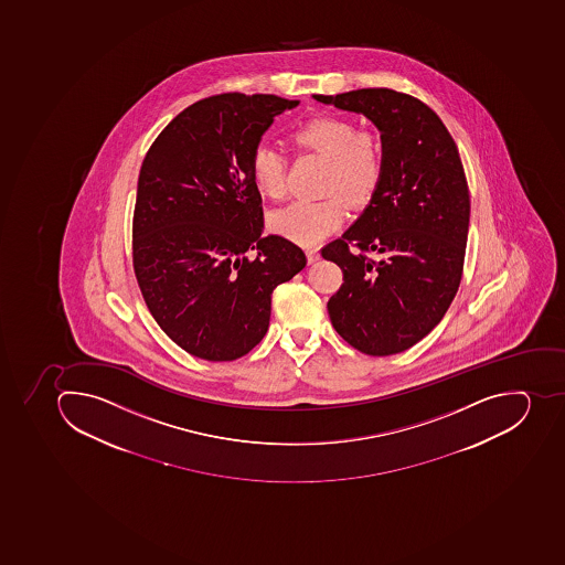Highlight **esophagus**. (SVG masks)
<instances>
[{
	"instance_id": "obj_1",
	"label": "esophagus",
	"mask_w": 565,
	"mask_h": 565,
	"mask_svg": "<svg viewBox=\"0 0 565 565\" xmlns=\"http://www.w3.org/2000/svg\"><path fill=\"white\" fill-rule=\"evenodd\" d=\"M319 257V249H316V247H310V249H307V260L308 264H313V262H318Z\"/></svg>"
}]
</instances>
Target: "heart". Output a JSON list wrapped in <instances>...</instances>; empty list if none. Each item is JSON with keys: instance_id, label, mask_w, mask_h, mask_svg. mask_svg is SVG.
Listing matches in <instances>:
<instances>
[{"instance_id": "heart-1", "label": "heart", "mask_w": 565, "mask_h": 565, "mask_svg": "<svg viewBox=\"0 0 565 565\" xmlns=\"http://www.w3.org/2000/svg\"><path fill=\"white\" fill-rule=\"evenodd\" d=\"M298 150L327 157L324 200H298L269 215L273 232L301 246H316L345 220V202L362 206L379 191L385 173V142L380 131L359 130L342 116H316L289 131ZM249 177L262 196L281 200L287 192V157L275 146L258 145L249 159ZM344 195L342 199L341 196Z\"/></svg>"}]
</instances>
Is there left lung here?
Returning <instances> with one entry per match:
<instances>
[{"mask_svg": "<svg viewBox=\"0 0 565 565\" xmlns=\"http://www.w3.org/2000/svg\"><path fill=\"white\" fill-rule=\"evenodd\" d=\"M313 98L364 114L385 142L379 191L322 247L344 275L328 301L331 324L362 353H402L443 321L462 280L471 214L462 160L440 117L411 94L380 87Z\"/></svg>", "mask_w": 565, "mask_h": 565, "instance_id": "left-lung-1", "label": "left lung"}]
</instances>
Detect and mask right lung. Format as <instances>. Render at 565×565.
<instances>
[{
  "label": "right lung",
  "mask_w": 565,
  "mask_h": 565,
  "mask_svg": "<svg viewBox=\"0 0 565 565\" xmlns=\"http://www.w3.org/2000/svg\"><path fill=\"white\" fill-rule=\"evenodd\" d=\"M298 103L275 94L200 99L160 131L140 166L137 284L166 335L198 359L249 353L269 328L273 290L307 266L295 243L262 237V198L249 177L264 131Z\"/></svg>",
  "instance_id": "1"
}]
</instances>
